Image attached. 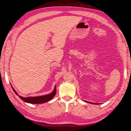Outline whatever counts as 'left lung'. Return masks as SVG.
I'll use <instances>...</instances> for the list:
<instances>
[{"instance_id": "obj_1", "label": "left lung", "mask_w": 131, "mask_h": 131, "mask_svg": "<svg viewBox=\"0 0 131 131\" xmlns=\"http://www.w3.org/2000/svg\"><path fill=\"white\" fill-rule=\"evenodd\" d=\"M86 102H88V103H92V104H99V103H91V102H88V101H86Z\"/></svg>"}]
</instances>
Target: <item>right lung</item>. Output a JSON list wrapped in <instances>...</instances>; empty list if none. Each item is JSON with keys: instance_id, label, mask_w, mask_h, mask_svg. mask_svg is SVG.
Here are the masks:
<instances>
[{"instance_id": "1", "label": "right lung", "mask_w": 131, "mask_h": 131, "mask_svg": "<svg viewBox=\"0 0 131 131\" xmlns=\"http://www.w3.org/2000/svg\"><path fill=\"white\" fill-rule=\"evenodd\" d=\"M12 86V85H11ZM12 89H13L15 93L19 96V97L23 100L24 102L29 103L31 104H40V103H43L46 102H48V101L52 100L54 96L56 95V86H55L54 89L51 93L46 95L43 96H36V97H23L20 96H19L18 94L17 93V92L15 91V90L12 86Z\"/></svg>"}]
</instances>
